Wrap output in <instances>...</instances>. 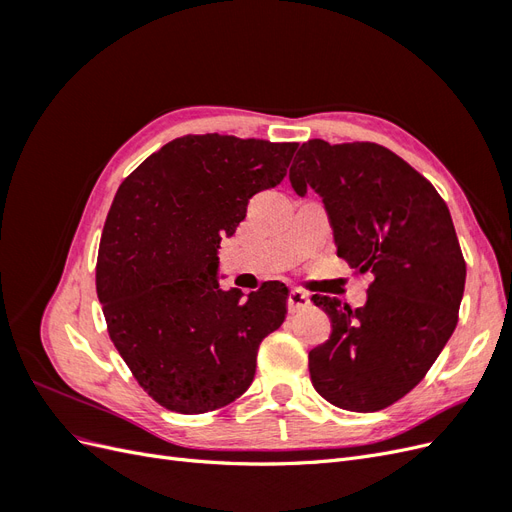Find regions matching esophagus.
I'll use <instances>...</instances> for the list:
<instances>
[{
	"instance_id": "esophagus-1",
	"label": "esophagus",
	"mask_w": 512,
	"mask_h": 512,
	"mask_svg": "<svg viewBox=\"0 0 512 512\" xmlns=\"http://www.w3.org/2000/svg\"><path fill=\"white\" fill-rule=\"evenodd\" d=\"M309 297L307 294L303 292V290H299V288H292L290 290V294H288V301H286V305H288V312L290 314H297V312H303V309H307L309 307Z\"/></svg>"
}]
</instances>
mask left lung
<instances>
[{
	"label": "left lung",
	"mask_w": 512,
	"mask_h": 512,
	"mask_svg": "<svg viewBox=\"0 0 512 512\" xmlns=\"http://www.w3.org/2000/svg\"><path fill=\"white\" fill-rule=\"evenodd\" d=\"M290 183L299 196H322L337 256L374 275L363 307L312 297L331 320L327 342L309 352L314 389L350 412L389 408L425 378L457 327L466 260L451 211L418 170L376 143L312 138Z\"/></svg>",
	"instance_id": "left-lung-1"
}]
</instances>
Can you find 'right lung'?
Here are the masks:
<instances>
[{
	"label": "right lung",
	"instance_id": "obj_1",
	"mask_svg": "<svg viewBox=\"0 0 512 512\" xmlns=\"http://www.w3.org/2000/svg\"><path fill=\"white\" fill-rule=\"evenodd\" d=\"M297 143L188 134L119 185L102 230L96 290L121 359L162 408L203 414L254 380L260 342L282 327L288 288L218 284V247L250 198L286 177Z\"/></svg>",
	"mask_w": 512,
	"mask_h": 512
}]
</instances>
